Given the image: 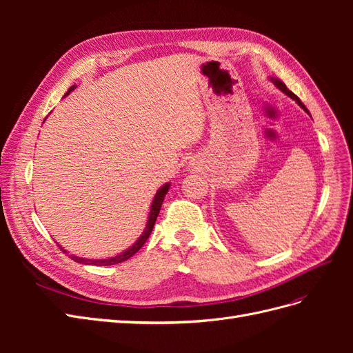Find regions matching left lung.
<instances>
[{"label": "left lung", "mask_w": 353, "mask_h": 353, "mask_svg": "<svg viewBox=\"0 0 353 353\" xmlns=\"http://www.w3.org/2000/svg\"><path fill=\"white\" fill-rule=\"evenodd\" d=\"M270 81H271V82H272V83L275 85V87H276V88H279V90H280L281 92H284L285 95H288V97H290V99H293V100H294V101H296V103H297L299 105H301V108H302V109H303V110H305V112H306V113L309 114V110H307V109L305 108V104H303V103H302L301 100H299V97H297V95H296V94H293V92H292L290 90H288V88L285 87V83H284L283 81H280L279 78H270Z\"/></svg>", "instance_id": "8db88e82"}]
</instances>
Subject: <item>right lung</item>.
Returning <instances> with one entry per match:
<instances>
[{
    "instance_id": "add662e5",
    "label": "right lung",
    "mask_w": 353,
    "mask_h": 353,
    "mask_svg": "<svg viewBox=\"0 0 353 353\" xmlns=\"http://www.w3.org/2000/svg\"><path fill=\"white\" fill-rule=\"evenodd\" d=\"M74 88H77V85H72V87L69 88V91L66 92V95H69ZM65 95V97H66ZM170 188V183H166L163 184L162 187H160L156 194L153 197V201H152V206H150V212H148V218H147V223H145V228L143 231V234L140 237H138V240L131 245V248H128L126 250H123L122 253L116 254V256H112V258H108V259H87V258H79V256H74V254H69L70 258L78 262V263H83V265H97V266H109V265H114V263H121L126 259H130L131 256H134L138 250H140L144 243L147 241V239L150 237V234L153 231V227H154V222L159 216V212H160V208H162V203L165 200V196ZM63 249V248H61ZM63 252L68 253V250L63 249Z\"/></svg>"
}]
</instances>
